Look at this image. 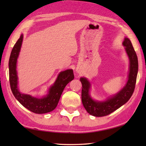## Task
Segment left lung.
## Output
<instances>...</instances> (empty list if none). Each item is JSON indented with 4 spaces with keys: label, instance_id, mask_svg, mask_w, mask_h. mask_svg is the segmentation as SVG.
<instances>
[{
    "label": "left lung",
    "instance_id": "8db88e82",
    "mask_svg": "<svg viewBox=\"0 0 146 146\" xmlns=\"http://www.w3.org/2000/svg\"><path fill=\"white\" fill-rule=\"evenodd\" d=\"M129 59V73L126 84L117 94L103 102L95 101L90 97L89 91L90 83L84 77L80 78L82 83V102L84 107L90 115L95 117H104L110 115L126 103L134 92L138 69V58L129 38H125L123 42Z\"/></svg>",
    "mask_w": 146,
    "mask_h": 146
}]
</instances>
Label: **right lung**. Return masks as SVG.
<instances>
[{"mask_svg": "<svg viewBox=\"0 0 146 146\" xmlns=\"http://www.w3.org/2000/svg\"><path fill=\"white\" fill-rule=\"evenodd\" d=\"M23 40V35H21L12 49L9 60V84L11 91L16 99L31 112L37 114L50 112L56 108L66 86L73 80V71L72 70H68L59 73L54 84L49 88L48 94L43 98H38L29 95L22 94L17 87L18 77L16 68Z\"/></svg>", "mask_w": 146, "mask_h": 146, "instance_id": "obj_1", "label": "right lung"}]
</instances>
